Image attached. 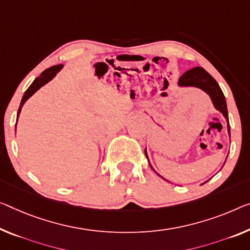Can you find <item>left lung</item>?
<instances>
[{
  "label": "left lung",
  "instance_id": "8db88e82",
  "mask_svg": "<svg viewBox=\"0 0 250 250\" xmlns=\"http://www.w3.org/2000/svg\"><path fill=\"white\" fill-rule=\"evenodd\" d=\"M178 85L180 87L200 88L201 90H203L205 93L208 94L210 96L211 101H212L214 108L219 110V112L224 115L226 121H227V123H228V124H227L228 134L230 136V125H229V118H228V109H227V103H226L225 95H224V93H222L221 88L219 87L218 83L216 82V80H214L213 77L211 76L209 72H207L205 69L201 68V67L192 68V69H190V70L184 72V74L181 77H180ZM145 156H146V159L148 161L146 148H145ZM226 160H227V159H226ZM148 163H149V161H148ZM149 167H152V170H154V168H153V167L151 165V163H149ZM156 174L161 176L159 173H157V172H156ZM161 178L164 179L163 176H161ZM205 183H202V184H205Z\"/></svg>",
  "mask_w": 250,
  "mask_h": 250
}]
</instances>
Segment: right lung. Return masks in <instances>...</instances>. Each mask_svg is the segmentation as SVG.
Segmentation results:
<instances>
[{
  "instance_id": "add662e5",
  "label": "right lung",
  "mask_w": 250,
  "mask_h": 250,
  "mask_svg": "<svg viewBox=\"0 0 250 250\" xmlns=\"http://www.w3.org/2000/svg\"><path fill=\"white\" fill-rule=\"evenodd\" d=\"M62 67H63V64H58V66L50 67L48 69H45L43 72H41V75L38 77V78L34 79V82L31 83V85H30L28 89L25 90L24 95H23L22 101H21V104H20V107H19V110H18V117L21 113V109H22L23 105H24V103L28 101V99L31 97V96L34 93H36L37 90H39L42 86H44L45 83H48L50 82V80L55 78L56 75L58 74ZM15 128H17V127H15Z\"/></svg>"
}]
</instances>
